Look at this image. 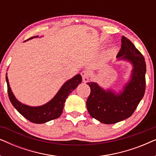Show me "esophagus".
Segmentation results:
<instances>
[{"label":"esophagus","instance_id":"34e87169","mask_svg":"<svg viewBox=\"0 0 156 156\" xmlns=\"http://www.w3.org/2000/svg\"><path fill=\"white\" fill-rule=\"evenodd\" d=\"M81 75L82 76V80H83V82H87L89 81V72L87 71H82L81 72Z\"/></svg>","mask_w":156,"mask_h":156}]
</instances>
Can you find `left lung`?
I'll list each match as a JSON object with an SVG mask.
<instances>
[{"label":"left lung","mask_w":156,"mask_h":156,"mask_svg":"<svg viewBox=\"0 0 156 156\" xmlns=\"http://www.w3.org/2000/svg\"><path fill=\"white\" fill-rule=\"evenodd\" d=\"M121 48L116 57L133 65L129 82L119 94L104 90L97 83L88 82L91 92L87 101L89 114L94 119L106 124H112L129 118L144 97L146 90V65L144 57L134 44L124 36Z\"/></svg>","instance_id":"8db88e82"}]
</instances>
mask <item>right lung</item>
<instances>
[{
    "instance_id": "right-lung-1",
    "label": "right lung",
    "mask_w": 156,
    "mask_h": 156,
    "mask_svg": "<svg viewBox=\"0 0 156 156\" xmlns=\"http://www.w3.org/2000/svg\"><path fill=\"white\" fill-rule=\"evenodd\" d=\"M37 37L38 36H35V37L29 38L28 40ZM5 78L8 86V97L12 106L25 119L35 123H44L53 119L59 118L62 113L64 106H65L64 104L68 96L77 87L82 81V76L80 74H76L71 80L67 81L62 85L57 94L55 96V97L48 103L40 106H30L20 103L16 99L10 87L7 73H6Z\"/></svg>"
}]
</instances>
